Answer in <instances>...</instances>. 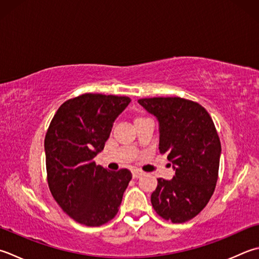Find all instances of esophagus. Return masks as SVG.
<instances>
[{
	"label": "esophagus",
	"mask_w": 259,
	"mask_h": 259,
	"mask_svg": "<svg viewBox=\"0 0 259 259\" xmlns=\"http://www.w3.org/2000/svg\"><path fill=\"white\" fill-rule=\"evenodd\" d=\"M143 175H144V171H143V170H139V169H135V170H133V176H134V179H138V177L143 176Z\"/></svg>",
	"instance_id": "obj_1"
}]
</instances>
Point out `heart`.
<instances>
[{
  "instance_id": "1",
  "label": "heart",
  "mask_w": 259,
  "mask_h": 259,
  "mask_svg": "<svg viewBox=\"0 0 259 259\" xmlns=\"http://www.w3.org/2000/svg\"><path fill=\"white\" fill-rule=\"evenodd\" d=\"M139 119H144V118H140V116H139V118H137L136 120H139ZM136 120H135V121H136Z\"/></svg>"
}]
</instances>
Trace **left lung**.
<instances>
[{
    "instance_id": "obj_1",
    "label": "left lung",
    "mask_w": 259,
    "mask_h": 259,
    "mask_svg": "<svg viewBox=\"0 0 259 259\" xmlns=\"http://www.w3.org/2000/svg\"><path fill=\"white\" fill-rule=\"evenodd\" d=\"M159 123V151L167 154L175 175L157 179L151 194L156 213L173 224L193 219L213 194L219 173L221 144L207 111L182 98L140 99Z\"/></svg>"
}]
</instances>
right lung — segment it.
Here are the masks:
<instances>
[{
    "instance_id": "right-lung-1",
    "label": "right lung",
    "mask_w": 259,
    "mask_h": 259,
    "mask_svg": "<svg viewBox=\"0 0 259 259\" xmlns=\"http://www.w3.org/2000/svg\"><path fill=\"white\" fill-rule=\"evenodd\" d=\"M128 96L86 93L59 106L45 138L46 167L54 199L73 220L102 226L118 213L130 170L96 166L113 122L130 103Z\"/></svg>"
}]
</instances>
